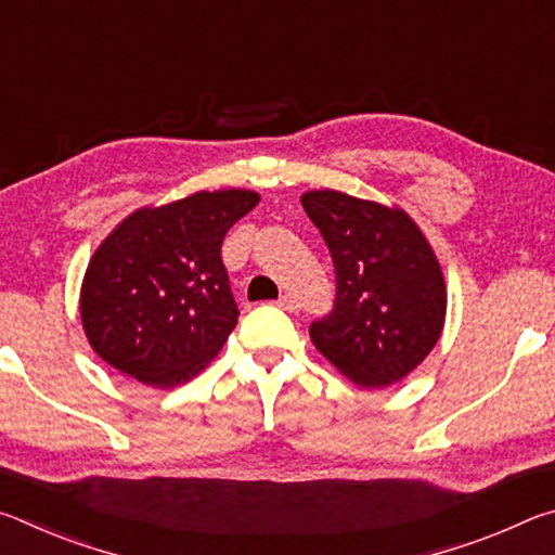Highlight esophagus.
I'll use <instances>...</instances> for the list:
<instances>
[{
	"mask_svg": "<svg viewBox=\"0 0 555 555\" xmlns=\"http://www.w3.org/2000/svg\"><path fill=\"white\" fill-rule=\"evenodd\" d=\"M276 306L284 308V311H288V313H296L298 308H300V304H298V300H296L294 296H281V298L276 300Z\"/></svg>",
	"mask_w": 555,
	"mask_h": 555,
	"instance_id": "1",
	"label": "esophagus"
}]
</instances>
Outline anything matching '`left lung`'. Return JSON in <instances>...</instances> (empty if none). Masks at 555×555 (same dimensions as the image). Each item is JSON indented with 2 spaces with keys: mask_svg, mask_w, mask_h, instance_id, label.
<instances>
[{
  "mask_svg": "<svg viewBox=\"0 0 555 555\" xmlns=\"http://www.w3.org/2000/svg\"><path fill=\"white\" fill-rule=\"evenodd\" d=\"M304 210L335 267V304L311 340L357 387L382 389L418 367L446 323V281L406 212L340 191H308Z\"/></svg>",
  "mask_w": 555,
  "mask_h": 555,
  "instance_id": "obj_1",
  "label": "left lung"
}]
</instances>
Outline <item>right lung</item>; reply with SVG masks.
Listing matches in <instances>:
<instances>
[{"label":"right lung","instance_id":"1","mask_svg":"<svg viewBox=\"0 0 555 555\" xmlns=\"http://www.w3.org/2000/svg\"><path fill=\"white\" fill-rule=\"evenodd\" d=\"M259 193L201 191L131 212L92 255L80 318L102 360L149 387L201 374L237 325L220 247Z\"/></svg>","mask_w":555,"mask_h":555}]
</instances>
